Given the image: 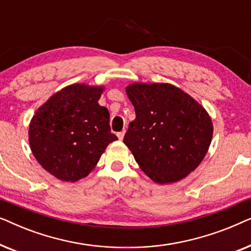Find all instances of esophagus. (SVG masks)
<instances>
[{"mask_svg": "<svg viewBox=\"0 0 251 251\" xmlns=\"http://www.w3.org/2000/svg\"><path fill=\"white\" fill-rule=\"evenodd\" d=\"M125 130H123V131H121V132H118V137H119V139L120 140H122L123 139V137H125Z\"/></svg>", "mask_w": 251, "mask_h": 251, "instance_id": "obj_1", "label": "esophagus"}]
</instances>
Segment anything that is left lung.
<instances>
[{"mask_svg": "<svg viewBox=\"0 0 251 251\" xmlns=\"http://www.w3.org/2000/svg\"><path fill=\"white\" fill-rule=\"evenodd\" d=\"M135 107L123 143L140 169L157 184L188 176L204 159L214 126L203 106L169 83H135L126 88Z\"/></svg>", "mask_w": 251, "mask_h": 251, "instance_id": "1", "label": "left lung"}]
</instances>
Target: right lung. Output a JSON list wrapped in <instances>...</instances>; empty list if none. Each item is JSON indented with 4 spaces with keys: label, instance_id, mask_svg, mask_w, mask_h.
Returning a JSON list of instances; mask_svg holds the SVG:
<instances>
[{
    "label": "right lung",
    "instance_id": "obj_1",
    "mask_svg": "<svg viewBox=\"0 0 251 251\" xmlns=\"http://www.w3.org/2000/svg\"><path fill=\"white\" fill-rule=\"evenodd\" d=\"M102 85L74 83L51 96L29 123L28 142L41 167L63 181H77L97 166L109 143L108 109L98 104Z\"/></svg>",
    "mask_w": 251,
    "mask_h": 251
}]
</instances>
